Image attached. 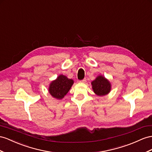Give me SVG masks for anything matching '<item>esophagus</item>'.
<instances>
[{"label":"esophagus","instance_id":"esophagus-1","mask_svg":"<svg viewBox=\"0 0 152 152\" xmlns=\"http://www.w3.org/2000/svg\"><path fill=\"white\" fill-rule=\"evenodd\" d=\"M86 81H87V80H86V79H83V80L80 81V83H86Z\"/></svg>","mask_w":152,"mask_h":152}]
</instances>
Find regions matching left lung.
<instances>
[{
    "mask_svg": "<svg viewBox=\"0 0 152 152\" xmlns=\"http://www.w3.org/2000/svg\"><path fill=\"white\" fill-rule=\"evenodd\" d=\"M92 90L98 96H104L109 94L112 85L110 81L103 75H98L91 82Z\"/></svg>",
    "mask_w": 152,
    "mask_h": 152,
    "instance_id": "1",
    "label": "left lung"
}]
</instances>
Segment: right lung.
I'll return each mask as SVG.
<instances>
[{
    "mask_svg": "<svg viewBox=\"0 0 152 152\" xmlns=\"http://www.w3.org/2000/svg\"><path fill=\"white\" fill-rule=\"evenodd\" d=\"M74 84V80L60 75L56 80L50 83L48 91L53 98L56 99H63Z\"/></svg>",
    "mask_w": 152,
    "mask_h": 152,
    "instance_id": "obj_1",
    "label": "right lung"
}]
</instances>
